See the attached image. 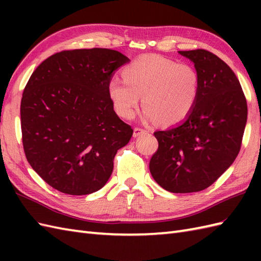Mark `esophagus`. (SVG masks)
I'll use <instances>...</instances> for the list:
<instances>
[{"label": "esophagus", "mask_w": 261, "mask_h": 261, "mask_svg": "<svg viewBox=\"0 0 261 261\" xmlns=\"http://www.w3.org/2000/svg\"><path fill=\"white\" fill-rule=\"evenodd\" d=\"M146 134V130L140 129V127H135L134 129V138H138Z\"/></svg>", "instance_id": "obj_1"}]
</instances>
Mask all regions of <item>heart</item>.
Returning a JSON list of instances; mask_svg holds the SVG:
<instances>
[{"label":"heart","instance_id":"obj_1","mask_svg":"<svg viewBox=\"0 0 261 261\" xmlns=\"http://www.w3.org/2000/svg\"><path fill=\"white\" fill-rule=\"evenodd\" d=\"M123 80L109 83V97L121 118H134L142 96L146 122L175 125L195 108L201 82L196 69L159 55H145L123 69Z\"/></svg>","mask_w":261,"mask_h":261}]
</instances>
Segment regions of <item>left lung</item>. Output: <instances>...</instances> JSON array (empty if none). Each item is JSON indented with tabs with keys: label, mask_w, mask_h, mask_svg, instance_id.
Masks as SVG:
<instances>
[{
	"label": "left lung",
	"mask_w": 261,
	"mask_h": 261,
	"mask_svg": "<svg viewBox=\"0 0 261 261\" xmlns=\"http://www.w3.org/2000/svg\"><path fill=\"white\" fill-rule=\"evenodd\" d=\"M193 62L201 88L192 113L176 126L156 131L151 176L171 193L203 191L233 164L240 151L248 108L239 80L204 49L178 51Z\"/></svg>",
	"instance_id": "8db88e82"
}]
</instances>
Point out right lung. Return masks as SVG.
Listing matches in <instances>:
<instances>
[{
  "instance_id": "add662e5",
  "label": "right lung",
  "mask_w": 261,
  "mask_h": 261,
  "mask_svg": "<svg viewBox=\"0 0 261 261\" xmlns=\"http://www.w3.org/2000/svg\"><path fill=\"white\" fill-rule=\"evenodd\" d=\"M130 59L112 49L57 53L38 66L21 99L28 162L48 185L87 195L107 184L134 130L114 112L109 83Z\"/></svg>"
}]
</instances>
